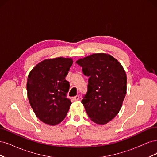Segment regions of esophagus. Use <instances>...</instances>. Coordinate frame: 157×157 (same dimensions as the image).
Returning <instances> with one entry per match:
<instances>
[{
    "instance_id": "obj_1",
    "label": "esophagus",
    "mask_w": 157,
    "mask_h": 157,
    "mask_svg": "<svg viewBox=\"0 0 157 157\" xmlns=\"http://www.w3.org/2000/svg\"><path fill=\"white\" fill-rule=\"evenodd\" d=\"M79 98H80V97H79L78 95H77V96H75V97H73V100H75V101H77V100H78Z\"/></svg>"
}]
</instances>
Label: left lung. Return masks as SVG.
Returning <instances> with one entry per match:
<instances>
[{"label": "left lung", "instance_id": "left-lung-1", "mask_svg": "<svg viewBox=\"0 0 157 157\" xmlns=\"http://www.w3.org/2000/svg\"><path fill=\"white\" fill-rule=\"evenodd\" d=\"M88 76L86 94L82 103L88 117L98 124H105L119 112L126 94L124 68L113 56L94 54L77 61Z\"/></svg>", "mask_w": 157, "mask_h": 157}]
</instances>
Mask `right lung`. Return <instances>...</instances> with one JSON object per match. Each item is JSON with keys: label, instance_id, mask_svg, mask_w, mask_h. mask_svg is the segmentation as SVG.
Instances as JSON below:
<instances>
[{"label": "right lung", "instance_id": "1", "mask_svg": "<svg viewBox=\"0 0 157 157\" xmlns=\"http://www.w3.org/2000/svg\"><path fill=\"white\" fill-rule=\"evenodd\" d=\"M73 64L71 58L45 59L28 75L27 90L36 116L46 124L54 126L66 117L71 104L67 98L69 82L65 77Z\"/></svg>", "mask_w": 157, "mask_h": 157}]
</instances>
